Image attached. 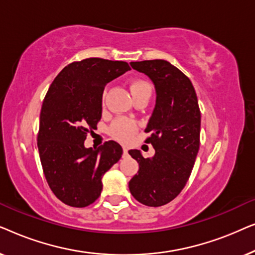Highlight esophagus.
Wrapping results in <instances>:
<instances>
[{
	"label": "esophagus",
	"instance_id": "obj_1",
	"mask_svg": "<svg viewBox=\"0 0 255 255\" xmlns=\"http://www.w3.org/2000/svg\"><path fill=\"white\" fill-rule=\"evenodd\" d=\"M128 149L127 146H123V152H124V154H128Z\"/></svg>",
	"mask_w": 255,
	"mask_h": 255
}]
</instances>
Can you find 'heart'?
I'll return each mask as SVG.
<instances>
[{"mask_svg":"<svg viewBox=\"0 0 255 255\" xmlns=\"http://www.w3.org/2000/svg\"><path fill=\"white\" fill-rule=\"evenodd\" d=\"M130 90L132 97L139 95H151V87L142 80H135V81L131 82ZM135 131H137V125L133 122L128 120H120L111 128V132L115 137L123 141H128V139H131Z\"/></svg>","mask_w":255,"mask_h":255,"instance_id":"b5f03b06","label":"heart"}]
</instances>
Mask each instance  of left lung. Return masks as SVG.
Segmentation results:
<instances>
[{
	"label": "left lung",
	"mask_w": 255,
	"mask_h": 255,
	"mask_svg": "<svg viewBox=\"0 0 255 255\" xmlns=\"http://www.w3.org/2000/svg\"><path fill=\"white\" fill-rule=\"evenodd\" d=\"M155 88V107L145 132L155 149L144 158L139 149L128 153L139 163L128 182L132 196L147 207H161L181 193L189 179L200 148L201 113L190 80L161 59L130 62Z\"/></svg>",
	"instance_id": "8db88e82"
}]
</instances>
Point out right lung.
<instances>
[{
	"label": "right lung",
	"mask_w": 255,
	"mask_h": 255,
	"mask_svg": "<svg viewBox=\"0 0 255 255\" xmlns=\"http://www.w3.org/2000/svg\"><path fill=\"white\" fill-rule=\"evenodd\" d=\"M130 69L124 61L85 59L66 66L48 88L38 151L48 186L65 204L94 203L102 191L103 175L122 158L123 148L116 141L87 148L85 140L102 116L104 87Z\"/></svg>",
	"instance_id": "obj_1"
}]
</instances>
